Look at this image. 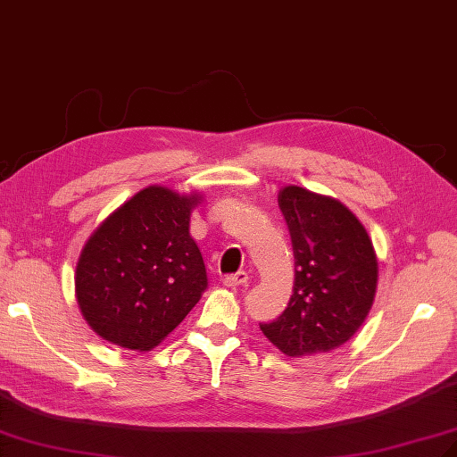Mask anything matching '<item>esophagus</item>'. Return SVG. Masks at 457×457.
I'll return each mask as SVG.
<instances>
[{"label":"esophagus","instance_id":"34e87169","mask_svg":"<svg viewBox=\"0 0 457 457\" xmlns=\"http://www.w3.org/2000/svg\"><path fill=\"white\" fill-rule=\"evenodd\" d=\"M249 284V274L245 270H239L236 274H228L224 278V286L228 287H239V286H247Z\"/></svg>","mask_w":457,"mask_h":457}]
</instances>
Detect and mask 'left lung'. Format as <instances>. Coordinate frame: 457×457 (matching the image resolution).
<instances>
[{"label": "left lung", "mask_w": 457, "mask_h": 457, "mask_svg": "<svg viewBox=\"0 0 457 457\" xmlns=\"http://www.w3.org/2000/svg\"><path fill=\"white\" fill-rule=\"evenodd\" d=\"M295 256V284L286 311L261 330L287 357L328 353L365 322L378 282L369 233L330 196L303 187L279 191Z\"/></svg>", "instance_id": "left-lung-1"}]
</instances>
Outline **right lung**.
I'll use <instances>...</instances> for the list:
<instances>
[{
  "mask_svg": "<svg viewBox=\"0 0 457 457\" xmlns=\"http://www.w3.org/2000/svg\"><path fill=\"white\" fill-rule=\"evenodd\" d=\"M198 201L148 187L92 233L75 286L80 312L104 340L148 351L201 299L208 276L189 233Z\"/></svg>",
  "mask_w": 457,
  "mask_h": 457,
  "instance_id": "add662e5",
  "label": "right lung"
}]
</instances>
